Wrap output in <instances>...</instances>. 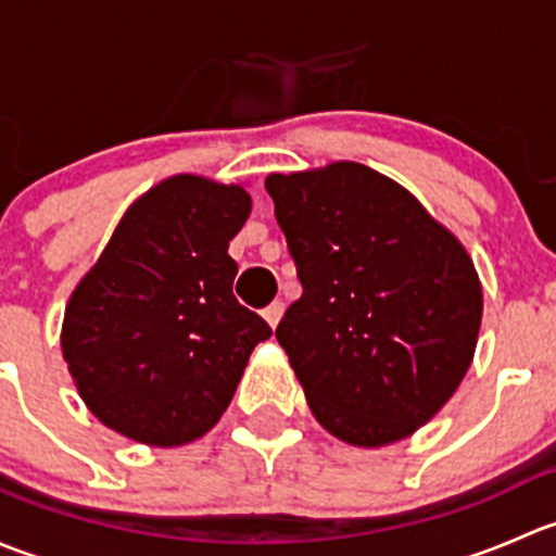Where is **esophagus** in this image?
<instances>
[{
    "label": "esophagus",
    "mask_w": 556,
    "mask_h": 556,
    "mask_svg": "<svg viewBox=\"0 0 556 556\" xmlns=\"http://www.w3.org/2000/svg\"><path fill=\"white\" fill-rule=\"evenodd\" d=\"M282 312H285L282 301H274V304H268L266 309H263V317H266V323L271 325V328H277V323H279V317H282Z\"/></svg>",
    "instance_id": "obj_1"
}]
</instances>
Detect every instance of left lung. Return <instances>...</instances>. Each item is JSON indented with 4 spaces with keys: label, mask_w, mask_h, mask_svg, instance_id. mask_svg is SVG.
Instances as JSON below:
<instances>
[{
    "label": "left lung",
    "mask_w": 556,
    "mask_h": 556,
    "mask_svg": "<svg viewBox=\"0 0 556 556\" xmlns=\"http://www.w3.org/2000/svg\"><path fill=\"white\" fill-rule=\"evenodd\" d=\"M266 190L304 288L277 341L314 417L355 446L406 439L470 366L473 261L406 188L363 164L271 174Z\"/></svg>",
    "instance_id": "1"
}]
</instances>
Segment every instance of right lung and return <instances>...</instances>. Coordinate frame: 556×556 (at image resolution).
I'll list each match as a JSON object with an SVG mask.
<instances>
[{
	"label": "right lung",
	"mask_w": 556,
	"mask_h": 556,
	"mask_svg": "<svg viewBox=\"0 0 556 556\" xmlns=\"http://www.w3.org/2000/svg\"><path fill=\"white\" fill-rule=\"evenodd\" d=\"M250 215L239 185L164 179L123 215L72 293L64 361L117 433L153 446L204 435L231 403L266 319L233 299L228 242Z\"/></svg>",
	"instance_id": "1"
}]
</instances>
